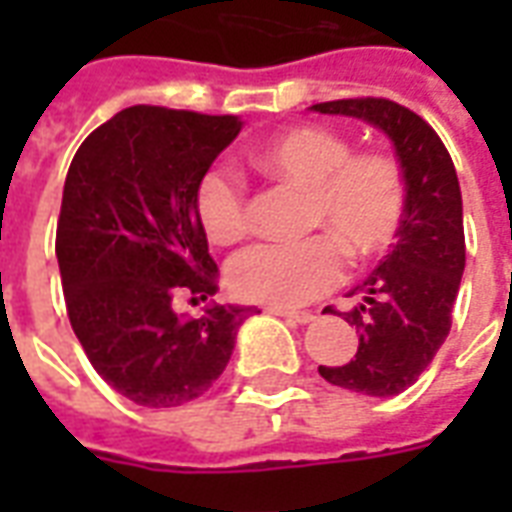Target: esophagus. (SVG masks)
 Segmentation results:
<instances>
[{
    "label": "esophagus",
    "mask_w": 512,
    "mask_h": 512,
    "mask_svg": "<svg viewBox=\"0 0 512 512\" xmlns=\"http://www.w3.org/2000/svg\"><path fill=\"white\" fill-rule=\"evenodd\" d=\"M266 312H271V315H279V318H285L288 323H310L312 318H315L312 312L285 310V307H266Z\"/></svg>",
    "instance_id": "esophagus-1"
}]
</instances>
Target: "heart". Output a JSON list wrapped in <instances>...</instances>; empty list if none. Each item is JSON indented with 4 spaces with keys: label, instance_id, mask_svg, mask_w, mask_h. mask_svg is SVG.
<instances>
[{
    "label": "heart",
    "instance_id": "heart-1",
    "mask_svg": "<svg viewBox=\"0 0 512 512\" xmlns=\"http://www.w3.org/2000/svg\"><path fill=\"white\" fill-rule=\"evenodd\" d=\"M255 164L271 178L307 189L304 227L326 233L246 246L227 268L238 299L299 307L343 279L345 252L367 263L395 246L408 213V178L392 150H354L334 128L296 126L257 147ZM194 211L213 244L241 241L249 233L244 178L233 167H211L197 183Z\"/></svg>",
    "mask_w": 512,
    "mask_h": 512
}]
</instances>
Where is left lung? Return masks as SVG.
Here are the masks:
<instances>
[{
    "instance_id": "left-lung-1",
    "label": "left lung",
    "mask_w": 512,
    "mask_h": 512,
    "mask_svg": "<svg viewBox=\"0 0 512 512\" xmlns=\"http://www.w3.org/2000/svg\"><path fill=\"white\" fill-rule=\"evenodd\" d=\"M323 115L362 117L395 142L408 178V213L384 263L356 288L365 304L343 312L356 326L351 362L318 367L329 384L362 395H400L433 362L452 326L466 266L458 175L439 134L389 98H343L312 106ZM323 312H334L326 307Z\"/></svg>"
}]
</instances>
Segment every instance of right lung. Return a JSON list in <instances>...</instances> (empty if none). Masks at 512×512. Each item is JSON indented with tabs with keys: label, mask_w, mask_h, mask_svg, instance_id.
<instances>
[{
	"label": "right lung",
	"mask_w": 512,
	"mask_h": 512,
	"mask_svg": "<svg viewBox=\"0 0 512 512\" xmlns=\"http://www.w3.org/2000/svg\"><path fill=\"white\" fill-rule=\"evenodd\" d=\"M238 131L235 115L128 106L84 139L68 169L54 244L65 310L95 373L136 406L205 395L252 312H175L178 299L219 288L194 191Z\"/></svg>",
	"instance_id": "right-lung-1"
}]
</instances>
